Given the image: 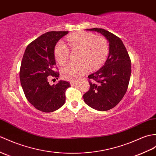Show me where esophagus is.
<instances>
[{"label": "esophagus", "instance_id": "1", "mask_svg": "<svg viewBox=\"0 0 156 156\" xmlns=\"http://www.w3.org/2000/svg\"><path fill=\"white\" fill-rule=\"evenodd\" d=\"M78 84V82H70V85L72 86H75Z\"/></svg>", "mask_w": 156, "mask_h": 156}]
</instances>
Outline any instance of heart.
Here are the masks:
<instances>
[{"label": "heart", "instance_id": "obj_1", "mask_svg": "<svg viewBox=\"0 0 156 156\" xmlns=\"http://www.w3.org/2000/svg\"><path fill=\"white\" fill-rule=\"evenodd\" d=\"M67 42L72 51H78L77 63H70L62 70L63 78L76 82L88 72L103 64L108 54V44L103 37L88 32H77L68 36ZM70 50L63 42H59L54 49V56L58 63L64 64L69 58Z\"/></svg>", "mask_w": 156, "mask_h": 156}]
</instances>
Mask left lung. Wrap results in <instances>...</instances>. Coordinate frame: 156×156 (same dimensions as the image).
I'll use <instances>...</instances> for the list:
<instances>
[{
  "label": "left lung",
  "instance_id": "left-lung-1",
  "mask_svg": "<svg viewBox=\"0 0 156 156\" xmlns=\"http://www.w3.org/2000/svg\"><path fill=\"white\" fill-rule=\"evenodd\" d=\"M107 39L109 54L100 69L88 76L90 89L83 95L84 102L93 109L107 111L120 102L127 91L130 76L131 60L122 40L102 28H90Z\"/></svg>",
  "mask_w": 156,
  "mask_h": 156
}]
</instances>
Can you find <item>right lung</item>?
I'll return each mask as SVG.
<instances>
[{"label": "right lung", "mask_w": 156, "mask_h": 156, "mask_svg": "<svg viewBox=\"0 0 156 156\" xmlns=\"http://www.w3.org/2000/svg\"><path fill=\"white\" fill-rule=\"evenodd\" d=\"M68 31H51L30 43L25 50L20 69V80L27 99L37 110L52 112L63 106L66 90L70 83L60 80L50 85L49 76L58 78L54 71L56 65L54 48Z\"/></svg>", "instance_id": "1"}]
</instances>
